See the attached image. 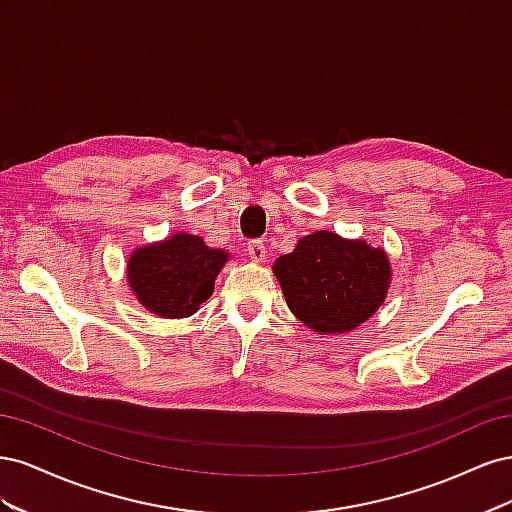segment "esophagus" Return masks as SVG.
<instances>
[{"instance_id": "34e87169", "label": "esophagus", "mask_w": 512, "mask_h": 512, "mask_svg": "<svg viewBox=\"0 0 512 512\" xmlns=\"http://www.w3.org/2000/svg\"><path fill=\"white\" fill-rule=\"evenodd\" d=\"M247 254H250V258H252V260H256V262L265 260V254H267V250H265V243H262L260 239L247 241Z\"/></svg>"}]
</instances>
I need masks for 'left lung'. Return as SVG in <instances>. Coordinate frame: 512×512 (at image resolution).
Here are the masks:
<instances>
[{"label": "left lung", "mask_w": 512, "mask_h": 512, "mask_svg": "<svg viewBox=\"0 0 512 512\" xmlns=\"http://www.w3.org/2000/svg\"><path fill=\"white\" fill-rule=\"evenodd\" d=\"M290 312L318 333L359 327L384 301L391 280L380 247L346 241L329 230L299 239L273 267Z\"/></svg>", "instance_id": "1"}]
</instances>
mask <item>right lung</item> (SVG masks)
<instances>
[{
  "mask_svg": "<svg viewBox=\"0 0 512 512\" xmlns=\"http://www.w3.org/2000/svg\"><path fill=\"white\" fill-rule=\"evenodd\" d=\"M228 254L211 250L194 235H179L136 250L128 282L149 312L164 318L192 316L205 303Z\"/></svg>",
  "mask_w": 512,
  "mask_h": 512,
  "instance_id": "obj_1",
  "label": "right lung"
}]
</instances>
